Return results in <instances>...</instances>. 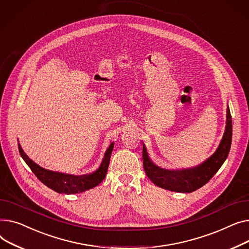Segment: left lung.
<instances>
[{"mask_svg":"<svg viewBox=\"0 0 249 249\" xmlns=\"http://www.w3.org/2000/svg\"><path fill=\"white\" fill-rule=\"evenodd\" d=\"M232 141V120L230 109L227 107L226 125L222 137L215 153L203 164L182 170H167L157 166L151 160L149 153L142 142V164L143 169L150 180L163 189L173 192L191 193L196 191L209 182V180L220 169L229 154Z\"/></svg>","mask_w":249,"mask_h":249,"instance_id":"left-lung-1","label":"left lung"}]
</instances>
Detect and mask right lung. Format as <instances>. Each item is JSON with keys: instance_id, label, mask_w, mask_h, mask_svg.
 Segmentation results:
<instances>
[{"instance_id": "add662e5", "label": "right lung", "mask_w": 249, "mask_h": 249, "mask_svg": "<svg viewBox=\"0 0 249 249\" xmlns=\"http://www.w3.org/2000/svg\"><path fill=\"white\" fill-rule=\"evenodd\" d=\"M113 147L114 142H111L107 150L106 151L104 159L101 160V164L96 171H94L91 174L83 175V176H75V175L54 172L40 167L25 154L21 144L18 143L19 153L21 157L25 160V163L29 166V168H30L32 172L35 174V176L44 185H46L50 189L54 190L55 192L67 195L84 192L86 190L96 187L99 183L102 182V180L107 176V172L108 169L109 160Z\"/></svg>"}]
</instances>
